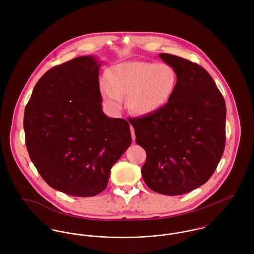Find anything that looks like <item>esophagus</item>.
I'll return each mask as SVG.
<instances>
[{
	"label": "esophagus",
	"mask_w": 254,
	"mask_h": 254,
	"mask_svg": "<svg viewBox=\"0 0 254 254\" xmlns=\"http://www.w3.org/2000/svg\"><path fill=\"white\" fill-rule=\"evenodd\" d=\"M131 134H132V139H133V141H135L136 136H135V131H134V129H133L132 126H131Z\"/></svg>",
	"instance_id": "obj_1"
}]
</instances>
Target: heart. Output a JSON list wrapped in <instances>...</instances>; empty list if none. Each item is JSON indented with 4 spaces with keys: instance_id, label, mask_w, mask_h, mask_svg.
Wrapping results in <instances>:
<instances>
[{
    "instance_id": "1",
    "label": "heart",
    "mask_w": 254,
    "mask_h": 254,
    "mask_svg": "<svg viewBox=\"0 0 254 254\" xmlns=\"http://www.w3.org/2000/svg\"><path fill=\"white\" fill-rule=\"evenodd\" d=\"M178 83L175 69L167 64L126 62L118 64L100 82L105 101L114 110L128 96V109L137 115H149L165 107Z\"/></svg>"
}]
</instances>
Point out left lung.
Returning <instances> with one entry per match:
<instances>
[{
	"mask_svg": "<svg viewBox=\"0 0 254 254\" xmlns=\"http://www.w3.org/2000/svg\"><path fill=\"white\" fill-rule=\"evenodd\" d=\"M159 58L177 73L176 91L157 112L129 122L146 152L145 185L161 194L179 195L214 173L225 148L226 104L203 67L169 54Z\"/></svg>",
	"mask_w": 254,
	"mask_h": 254,
	"instance_id": "obj_1",
	"label": "left lung"
}]
</instances>
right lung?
<instances>
[{
	"mask_svg": "<svg viewBox=\"0 0 254 254\" xmlns=\"http://www.w3.org/2000/svg\"><path fill=\"white\" fill-rule=\"evenodd\" d=\"M100 67L86 56L51 68L24 110L25 144L39 174L73 196L106 190L111 167L132 142L129 123L103 112Z\"/></svg>",
	"mask_w": 254,
	"mask_h": 254,
	"instance_id": "add662e5",
	"label": "right lung"
}]
</instances>
